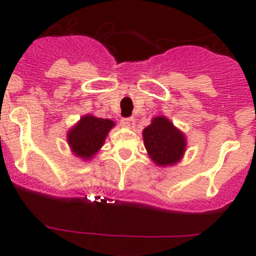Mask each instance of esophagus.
Masks as SVG:
<instances>
[{"label":"esophagus","mask_w":256,"mask_h":256,"mask_svg":"<svg viewBox=\"0 0 256 256\" xmlns=\"http://www.w3.org/2000/svg\"><path fill=\"white\" fill-rule=\"evenodd\" d=\"M120 124L126 128H133L134 126V119L133 118H123L120 120Z\"/></svg>","instance_id":"1"}]
</instances>
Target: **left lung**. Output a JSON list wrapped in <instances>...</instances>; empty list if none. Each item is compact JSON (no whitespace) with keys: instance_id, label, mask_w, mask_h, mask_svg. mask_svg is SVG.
Listing matches in <instances>:
<instances>
[{"instance_id":"1","label":"left lung","mask_w":256,"mask_h":256,"mask_svg":"<svg viewBox=\"0 0 256 256\" xmlns=\"http://www.w3.org/2000/svg\"><path fill=\"white\" fill-rule=\"evenodd\" d=\"M144 148L158 165H172L180 162L186 148L182 132L174 128L166 118L158 116L144 130Z\"/></svg>"}]
</instances>
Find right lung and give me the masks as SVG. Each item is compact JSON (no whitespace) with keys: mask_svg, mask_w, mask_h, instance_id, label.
Here are the masks:
<instances>
[{"mask_svg":"<svg viewBox=\"0 0 256 256\" xmlns=\"http://www.w3.org/2000/svg\"><path fill=\"white\" fill-rule=\"evenodd\" d=\"M114 122L108 119L86 115L68 134L70 148L79 158L90 159L102 146Z\"/></svg>","mask_w":256,"mask_h":256,"instance_id":"right-lung-1","label":"right lung"}]
</instances>
